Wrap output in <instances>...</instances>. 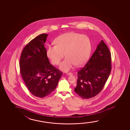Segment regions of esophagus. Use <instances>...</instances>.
Masks as SVG:
<instances>
[{
    "instance_id": "1",
    "label": "esophagus",
    "mask_w": 130,
    "mask_h": 130,
    "mask_svg": "<svg viewBox=\"0 0 130 130\" xmlns=\"http://www.w3.org/2000/svg\"><path fill=\"white\" fill-rule=\"evenodd\" d=\"M67 75H72V73H71V72H68V73H67Z\"/></svg>"
}]
</instances>
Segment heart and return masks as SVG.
Here are the masks:
<instances>
[{
    "label": "heart",
    "mask_w": 130,
    "mask_h": 130,
    "mask_svg": "<svg viewBox=\"0 0 130 130\" xmlns=\"http://www.w3.org/2000/svg\"><path fill=\"white\" fill-rule=\"evenodd\" d=\"M56 45H48L47 57L52 64L57 65L64 57L59 68L63 71H68L76 66L83 65L88 60L91 51V40L87 36L69 32L62 34L55 39Z\"/></svg>",
    "instance_id": "obj_1"
}]
</instances>
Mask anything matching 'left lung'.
<instances>
[{"instance_id":"obj_1","label":"left lung","mask_w":130,"mask_h":130,"mask_svg":"<svg viewBox=\"0 0 130 130\" xmlns=\"http://www.w3.org/2000/svg\"><path fill=\"white\" fill-rule=\"evenodd\" d=\"M111 70V53L102 40L87 64L78 72L75 92L85 99L96 96L103 89Z\"/></svg>"}]
</instances>
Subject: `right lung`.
I'll return each mask as SVG.
<instances>
[{"label":"right lung","mask_w":130,"mask_h":130,"mask_svg":"<svg viewBox=\"0 0 130 130\" xmlns=\"http://www.w3.org/2000/svg\"><path fill=\"white\" fill-rule=\"evenodd\" d=\"M48 35L36 37L23 48L20 61V71L27 88L34 96L43 98L57 87L62 72L50 64L44 43Z\"/></svg>","instance_id":"right-lung-1"}]
</instances>
